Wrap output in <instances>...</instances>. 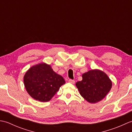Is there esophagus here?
I'll return each instance as SVG.
<instances>
[{"label": "esophagus", "mask_w": 132, "mask_h": 132, "mask_svg": "<svg viewBox=\"0 0 132 132\" xmlns=\"http://www.w3.org/2000/svg\"><path fill=\"white\" fill-rule=\"evenodd\" d=\"M69 82L72 83V84H74L75 83V81L74 80H72V79H69Z\"/></svg>", "instance_id": "1"}]
</instances>
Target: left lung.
I'll list each match as a JSON object with an SVG mask.
<instances>
[{
	"label": "left lung",
	"mask_w": 132,
	"mask_h": 132,
	"mask_svg": "<svg viewBox=\"0 0 132 132\" xmlns=\"http://www.w3.org/2000/svg\"><path fill=\"white\" fill-rule=\"evenodd\" d=\"M80 94L90 103L102 100L112 88V82L104 72L92 70L82 75V80L76 83Z\"/></svg>",
	"instance_id": "1"
}]
</instances>
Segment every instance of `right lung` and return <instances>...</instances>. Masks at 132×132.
<instances>
[{"mask_svg": "<svg viewBox=\"0 0 132 132\" xmlns=\"http://www.w3.org/2000/svg\"><path fill=\"white\" fill-rule=\"evenodd\" d=\"M27 91L33 99L41 102H48L65 84L61 75L46 63H40L30 68L24 77Z\"/></svg>", "mask_w": 132, "mask_h": 132, "instance_id": "add662e5", "label": "right lung"}]
</instances>
